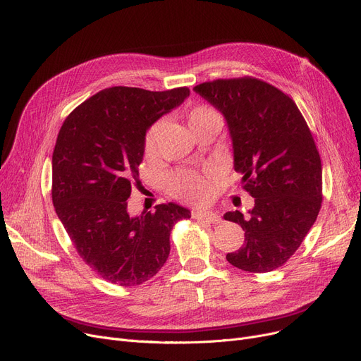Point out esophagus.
I'll use <instances>...</instances> for the list:
<instances>
[{"instance_id":"34e87169","label":"esophagus","mask_w":361,"mask_h":361,"mask_svg":"<svg viewBox=\"0 0 361 361\" xmlns=\"http://www.w3.org/2000/svg\"><path fill=\"white\" fill-rule=\"evenodd\" d=\"M193 218L197 219V221H205L209 224L221 223V216L212 211H196V212H193Z\"/></svg>"}]
</instances>
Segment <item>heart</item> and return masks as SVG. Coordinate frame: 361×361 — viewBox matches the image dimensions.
<instances>
[{"label":"heart","instance_id":"1","mask_svg":"<svg viewBox=\"0 0 361 361\" xmlns=\"http://www.w3.org/2000/svg\"><path fill=\"white\" fill-rule=\"evenodd\" d=\"M211 114H214V112L205 106L196 107L189 116V122L192 123L193 121L200 119V118L211 115ZM162 131H164V121L154 122L149 128L146 138H145V152L147 154H153L156 152V147H158ZM216 176H218V172L215 168H209L205 176H202V174H199V172H195V171L176 172L174 176L169 177V181H168L169 192L176 197L183 199L185 202H192V203L207 202L212 195V187H214L212 183Z\"/></svg>","mask_w":361,"mask_h":361}]
</instances>
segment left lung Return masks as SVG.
Masks as SVG:
<instances>
[{
  "instance_id": "8db88e82",
  "label": "left lung",
  "mask_w": 361,
  "mask_h": 361,
  "mask_svg": "<svg viewBox=\"0 0 361 361\" xmlns=\"http://www.w3.org/2000/svg\"><path fill=\"white\" fill-rule=\"evenodd\" d=\"M193 90L223 114L234 169L255 197L249 218L240 211L224 214L245 230V245L226 258L243 271H273L300 247L322 207L314 138L295 102L257 78L216 80Z\"/></svg>"
}]
</instances>
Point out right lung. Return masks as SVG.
<instances>
[{"instance_id":"add662e5","label":"right lung","mask_w":361,"mask_h":361,"mask_svg":"<svg viewBox=\"0 0 361 361\" xmlns=\"http://www.w3.org/2000/svg\"><path fill=\"white\" fill-rule=\"evenodd\" d=\"M190 90L106 88L66 118L53 152V205L78 254L104 280L135 286L158 273L169 234L190 211L162 203L130 215L147 130L178 107Z\"/></svg>"}]
</instances>
